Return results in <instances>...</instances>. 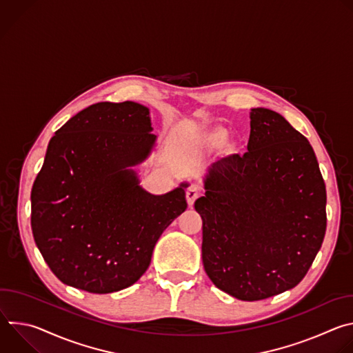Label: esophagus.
<instances>
[{
  "instance_id": "obj_1",
  "label": "esophagus",
  "mask_w": 353,
  "mask_h": 353,
  "mask_svg": "<svg viewBox=\"0 0 353 353\" xmlns=\"http://www.w3.org/2000/svg\"><path fill=\"white\" fill-rule=\"evenodd\" d=\"M199 196V185L198 184H191L187 191H185V198H187V203L190 207L194 205L195 199Z\"/></svg>"
}]
</instances>
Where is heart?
I'll use <instances>...</instances> for the list:
<instances>
[{"label": "heart", "mask_w": 353, "mask_h": 353, "mask_svg": "<svg viewBox=\"0 0 353 353\" xmlns=\"http://www.w3.org/2000/svg\"><path fill=\"white\" fill-rule=\"evenodd\" d=\"M219 137H221V134H215V138H216V139H218Z\"/></svg>", "instance_id": "b5f03b06"}]
</instances>
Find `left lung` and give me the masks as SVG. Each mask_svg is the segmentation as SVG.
Returning <instances> with one entry per match:
<instances>
[{"label": "left lung", "mask_w": 353, "mask_h": 353, "mask_svg": "<svg viewBox=\"0 0 353 353\" xmlns=\"http://www.w3.org/2000/svg\"><path fill=\"white\" fill-rule=\"evenodd\" d=\"M203 264L216 288L245 301L294 288L323 244L327 192L306 137L279 113L250 112L247 152L208 168Z\"/></svg>", "instance_id": "8db88e82"}]
</instances>
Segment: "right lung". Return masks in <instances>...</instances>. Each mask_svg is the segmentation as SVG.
I'll return each instance as SVG.
<instances>
[{
  "label": "right lung",
  "mask_w": 353,
  "mask_h": 353,
  "mask_svg": "<svg viewBox=\"0 0 353 353\" xmlns=\"http://www.w3.org/2000/svg\"><path fill=\"white\" fill-rule=\"evenodd\" d=\"M149 109L92 105L50 139L32 188V232L53 274L90 293H112L148 270L163 230L187 208V183L155 195L132 169L157 145Z\"/></svg>",
  "instance_id": "right-lung-1"
}]
</instances>
